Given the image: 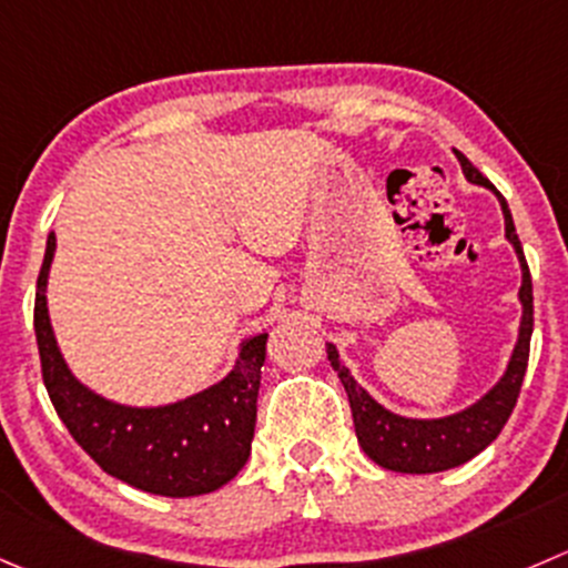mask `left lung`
Listing matches in <instances>:
<instances>
[{
	"label": "left lung",
	"instance_id": "obj_1",
	"mask_svg": "<svg viewBox=\"0 0 568 568\" xmlns=\"http://www.w3.org/2000/svg\"><path fill=\"white\" fill-rule=\"evenodd\" d=\"M464 166V174L471 183H480L486 189H494L488 183V178H483L480 169L471 166L469 158L464 152H455ZM497 191V189H494ZM505 213V235H508L510 244L516 246L521 261V305H525V316H521V329H519V344H516L514 357H510V366L505 372V377L499 379L497 388L491 394L483 396L477 405H471L469 410L458 413V416L449 418H436V422H416V418H402L388 413L385 407H379L372 396L363 388H357L355 379L349 377L344 366L338 361V352L333 344H327V357L329 363L338 372L341 383H344L346 396H349L352 407V422H355V436L357 444L363 447V453L379 464L383 469L390 471H405V475H433V471H447L455 466L466 464L475 455H480L494 438L503 433L505 422L514 413L516 399H519L521 383H525L527 361H530V335H532V280H530V266L525 261V252H521V241L516 235L514 219H510L508 202L499 194Z\"/></svg>",
	"mask_w": 568,
	"mask_h": 568
}]
</instances>
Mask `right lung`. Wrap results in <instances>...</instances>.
I'll list each match as a JSON object with an SVG mask.
<instances>
[{"instance_id":"1","label":"right lung","mask_w":568,"mask_h":568,"mask_svg":"<svg viewBox=\"0 0 568 568\" xmlns=\"http://www.w3.org/2000/svg\"><path fill=\"white\" fill-rule=\"evenodd\" d=\"M54 235L47 241L36 291V338L47 394L71 438L132 488L161 497H200L222 488L244 469L257 418L266 338L244 344L239 366L213 388L166 407H121L82 388L60 357L47 313V274Z\"/></svg>"}]
</instances>
